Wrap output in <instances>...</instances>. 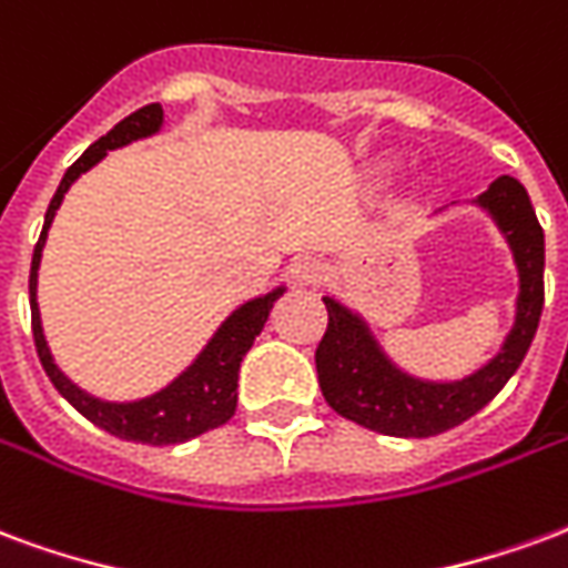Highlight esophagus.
Returning <instances> with one entry per match:
<instances>
[{"label":"esophagus","mask_w":568,"mask_h":568,"mask_svg":"<svg viewBox=\"0 0 568 568\" xmlns=\"http://www.w3.org/2000/svg\"><path fill=\"white\" fill-rule=\"evenodd\" d=\"M290 275L300 281V284H305V287H317V284L326 278L324 260H317V256H300V260L290 266Z\"/></svg>","instance_id":"1"}]
</instances>
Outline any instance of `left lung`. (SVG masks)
Returning <instances> with one entry per match:
<instances>
[{
  "mask_svg": "<svg viewBox=\"0 0 568 568\" xmlns=\"http://www.w3.org/2000/svg\"><path fill=\"white\" fill-rule=\"evenodd\" d=\"M503 226L520 272L515 329L503 351L484 369L454 384L408 378L384 357L357 314L326 296V333L314 351L317 381L326 405L345 420L396 438H429L448 433L503 390L527 357L545 305V233L524 184L511 175L496 178L478 196Z\"/></svg>",
  "mask_w": 568,
  "mask_h": 568,
  "instance_id": "8db88e82",
  "label": "left lung"
}]
</instances>
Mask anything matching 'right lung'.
<instances>
[{"instance_id": "right-lung-1", "label": "right lung", "mask_w": 568, "mask_h": 568, "mask_svg": "<svg viewBox=\"0 0 568 568\" xmlns=\"http://www.w3.org/2000/svg\"><path fill=\"white\" fill-rule=\"evenodd\" d=\"M163 123V105L153 102L144 109L132 111L130 118H123L111 132H105L99 142L87 148L60 181V187L53 193L48 214H44V226H41L39 242L32 251V268H29V308H32V338H36V351L48 378L57 390L63 393L65 399L81 412V415L97 424L99 429H105L111 436L126 438V442H142V445H178L187 442L202 433H209L214 426H223L235 415V403H239V366L242 357L251 351L254 338L260 335L263 324L268 321V312L284 290H275L263 300L244 302L239 312H233L223 326L214 333L205 351L199 354L196 363L190 366L184 375H178L165 390L153 393L148 399L139 403H102L97 396H87L84 390H78L72 381L65 378L63 372L53 366L48 342L41 335V317L39 302H36V284H39V263L41 247L48 239V226H51L53 214L63 202L65 190L72 187V181L81 172H87L90 165H97L111 148L130 144L135 139H144L151 132L160 130Z\"/></svg>"}]
</instances>
